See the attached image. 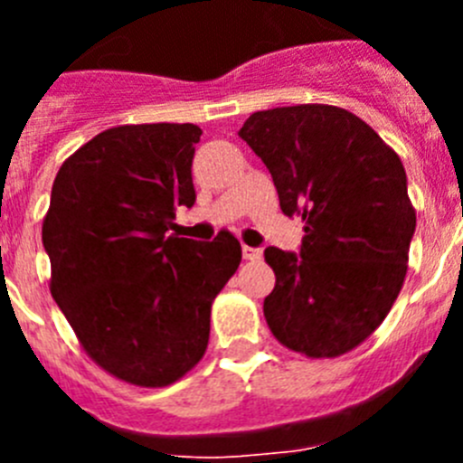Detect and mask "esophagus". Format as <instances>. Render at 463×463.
<instances>
[{"label":"esophagus","mask_w":463,"mask_h":463,"mask_svg":"<svg viewBox=\"0 0 463 463\" xmlns=\"http://www.w3.org/2000/svg\"><path fill=\"white\" fill-rule=\"evenodd\" d=\"M243 260L260 261L261 260V250H260V248H250V245H243Z\"/></svg>","instance_id":"esophagus-1"}]
</instances>
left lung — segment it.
<instances>
[{"label": "left lung", "instance_id": "8db88e82", "mask_svg": "<svg viewBox=\"0 0 463 463\" xmlns=\"http://www.w3.org/2000/svg\"><path fill=\"white\" fill-rule=\"evenodd\" d=\"M267 165L285 215L304 220L301 250L267 248L273 336L306 357H338L373 334L408 271L415 208L399 155L350 110H257L241 127Z\"/></svg>", "mask_w": 463, "mask_h": 463}]
</instances>
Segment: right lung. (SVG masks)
<instances>
[{"label":"right lung","instance_id":"1","mask_svg":"<svg viewBox=\"0 0 463 463\" xmlns=\"http://www.w3.org/2000/svg\"><path fill=\"white\" fill-rule=\"evenodd\" d=\"M196 125H122L60 166L43 220L51 294L85 353L110 375L166 387L203 357L211 304L241 264L229 232L181 239L194 203Z\"/></svg>","mask_w":463,"mask_h":463}]
</instances>
